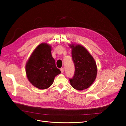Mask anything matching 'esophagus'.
I'll return each instance as SVG.
<instances>
[{
  "mask_svg": "<svg viewBox=\"0 0 126 126\" xmlns=\"http://www.w3.org/2000/svg\"><path fill=\"white\" fill-rule=\"evenodd\" d=\"M61 71L62 72V73H63V72H64V69L63 68V67H62V68L61 69Z\"/></svg>",
  "mask_w": 126,
  "mask_h": 126,
  "instance_id": "obj_1",
  "label": "esophagus"
}]
</instances>
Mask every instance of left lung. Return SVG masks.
Masks as SVG:
<instances>
[{"instance_id": "obj_1", "label": "left lung", "mask_w": 126, "mask_h": 126, "mask_svg": "<svg viewBox=\"0 0 126 126\" xmlns=\"http://www.w3.org/2000/svg\"><path fill=\"white\" fill-rule=\"evenodd\" d=\"M72 57L75 71L70 82L73 87L78 90L87 89L93 83L97 74V67L93 56L82 45L72 44Z\"/></svg>"}]
</instances>
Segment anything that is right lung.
I'll return each mask as SVG.
<instances>
[{"label": "right lung", "instance_id": "1", "mask_svg": "<svg viewBox=\"0 0 126 126\" xmlns=\"http://www.w3.org/2000/svg\"><path fill=\"white\" fill-rule=\"evenodd\" d=\"M51 46L46 43L39 45L26 64V73L29 82L37 88L45 89L53 84L55 76L61 73L51 55Z\"/></svg>", "mask_w": 126, "mask_h": 126}]
</instances>
